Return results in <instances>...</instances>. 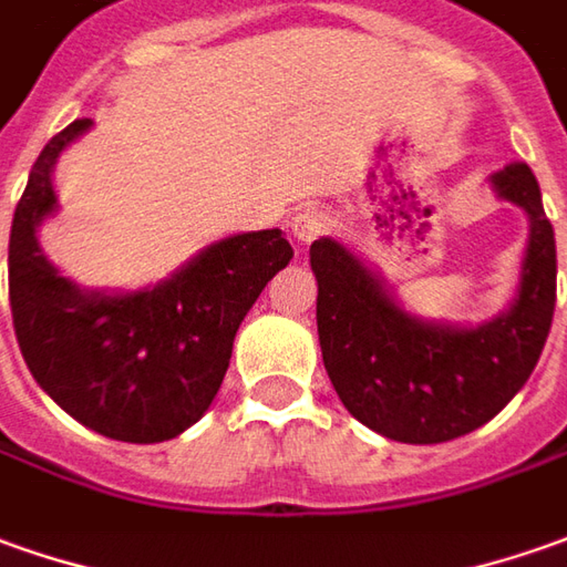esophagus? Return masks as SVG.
Listing matches in <instances>:
<instances>
[{
	"label": "esophagus",
	"instance_id": "1",
	"mask_svg": "<svg viewBox=\"0 0 567 567\" xmlns=\"http://www.w3.org/2000/svg\"><path fill=\"white\" fill-rule=\"evenodd\" d=\"M329 226H332V219H329V214H326L322 207H316V204L300 207L298 214L291 217V233H295V238L303 241V245H310L319 235L329 233Z\"/></svg>",
	"mask_w": 567,
	"mask_h": 567
}]
</instances>
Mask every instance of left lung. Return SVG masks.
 Segmentation results:
<instances>
[{"mask_svg": "<svg viewBox=\"0 0 567 567\" xmlns=\"http://www.w3.org/2000/svg\"><path fill=\"white\" fill-rule=\"evenodd\" d=\"M494 188L525 207L530 238L512 307L477 329L419 322L344 245H310L326 372L348 413L391 441L444 444L481 429L540 360L556 310V235L527 164L494 173Z\"/></svg>", "mask_w": 567, "mask_h": 567, "instance_id": "8db88e82", "label": "left lung"}]
</instances>
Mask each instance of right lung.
<instances>
[{
    "label": "right lung",
    "instance_id": "right-lung-1",
    "mask_svg": "<svg viewBox=\"0 0 567 567\" xmlns=\"http://www.w3.org/2000/svg\"><path fill=\"white\" fill-rule=\"evenodd\" d=\"M90 126L83 117L49 138L14 207L11 319L27 369L64 413L114 441L157 444L207 413L241 319L295 251L282 229L233 235L152 291H80L45 260L37 226L55 210V157Z\"/></svg>",
    "mask_w": 567,
    "mask_h": 567
}]
</instances>
